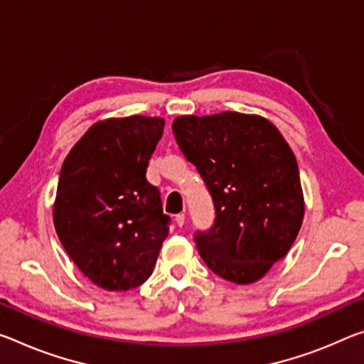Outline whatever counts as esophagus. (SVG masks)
Returning a JSON list of instances; mask_svg holds the SVG:
<instances>
[{
	"instance_id": "1",
	"label": "esophagus",
	"mask_w": 364,
	"mask_h": 364,
	"mask_svg": "<svg viewBox=\"0 0 364 364\" xmlns=\"http://www.w3.org/2000/svg\"><path fill=\"white\" fill-rule=\"evenodd\" d=\"M175 222L178 227H183L184 222H186V217H184V213H178V215L175 217Z\"/></svg>"
}]
</instances>
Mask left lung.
<instances>
[{"mask_svg":"<svg viewBox=\"0 0 364 364\" xmlns=\"http://www.w3.org/2000/svg\"><path fill=\"white\" fill-rule=\"evenodd\" d=\"M176 144L210 193L215 220L194 241L207 267L247 285L290 251L304 215L299 170L279 129L257 114L178 117Z\"/></svg>","mask_w":364,"mask_h":364,"instance_id":"8db88e82","label":"left lung"}]
</instances>
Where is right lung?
Returning a JSON list of instances; mask_svg holds the SVG:
<instances>
[{"label":"right lung","instance_id":"1","mask_svg":"<svg viewBox=\"0 0 364 364\" xmlns=\"http://www.w3.org/2000/svg\"><path fill=\"white\" fill-rule=\"evenodd\" d=\"M161 118H109L90 126L61 166L53 222L63 247L97 287L126 291L151 277L170 217L146 171Z\"/></svg>","mask_w":364,"mask_h":364}]
</instances>
